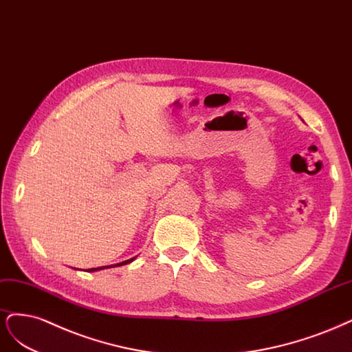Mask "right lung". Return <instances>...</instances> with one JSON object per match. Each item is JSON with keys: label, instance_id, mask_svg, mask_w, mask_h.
Masks as SVG:
<instances>
[{"label": "right lung", "instance_id": "obj_1", "mask_svg": "<svg viewBox=\"0 0 352 352\" xmlns=\"http://www.w3.org/2000/svg\"><path fill=\"white\" fill-rule=\"evenodd\" d=\"M135 257H138V256H135ZM135 257H131V258H129V260H124V262H121V263H117V265H111V266H100V267H92V269H87V272H96V270L108 269V267H117V266H122V265H129V263H131V262H133V260H134Z\"/></svg>", "mask_w": 352, "mask_h": 352}]
</instances>
